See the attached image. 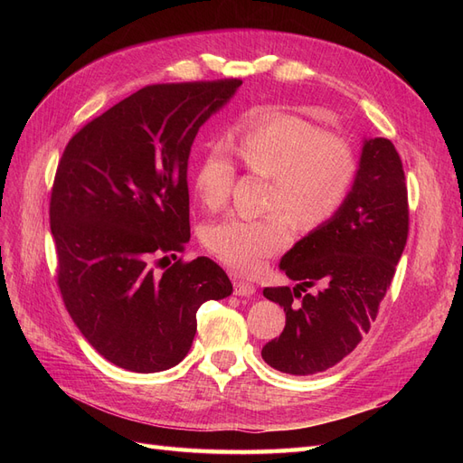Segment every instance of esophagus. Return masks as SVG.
I'll use <instances>...</instances> for the list:
<instances>
[{"label": "esophagus", "mask_w": 463, "mask_h": 463, "mask_svg": "<svg viewBox=\"0 0 463 463\" xmlns=\"http://www.w3.org/2000/svg\"><path fill=\"white\" fill-rule=\"evenodd\" d=\"M255 291H257V288L253 284L243 282V279H233V293H235V296L250 298Z\"/></svg>", "instance_id": "obj_1"}]
</instances>
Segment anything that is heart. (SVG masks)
Listing matches in <instances>:
<instances>
[{"label":"heart","mask_w":463,"mask_h":463,"mask_svg":"<svg viewBox=\"0 0 463 463\" xmlns=\"http://www.w3.org/2000/svg\"><path fill=\"white\" fill-rule=\"evenodd\" d=\"M232 148L249 172L270 177L266 206L282 209L299 230L318 228L338 213L357 172L345 141L288 114L249 119L237 129ZM233 177L226 150H208L194 172L197 197L208 210H220ZM281 213L272 210L259 218L232 214L218 220L204 230V245L233 272L257 274L289 243V223Z\"/></svg>","instance_id":"1"}]
</instances>
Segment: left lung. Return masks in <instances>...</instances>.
<instances>
[{"label":"left lung","mask_w":463,"mask_h":463,"mask_svg":"<svg viewBox=\"0 0 463 463\" xmlns=\"http://www.w3.org/2000/svg\"><path fill=\"white\" fill-rule=\"evenodd\" d=\"M408 187L400 154L365 138L347 199L279 260L296 288H264L284 307L286 326L262 359L288 374H317L349 355L369 332L408 241ZM317 285L315 294L306 289Z\"/></svg>","instance_id":"left-lung-1"}]
</instances>
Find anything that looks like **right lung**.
Wrapping results in <instances>:
<instances>
[{
  "mask_svg": "<svg viewBox=\"0 0 463 463\" xmlns=\"http://www.w3.org/2000/svg\"><path fill=\"white\" fill-rule=\"evenodd\" d=\"M240 87V79L145 87L63 150L50 201L58 286L80 334L121 369L175 367L199 307L232 296L228 274L208 257L162 272L152 264L189 241L191 146Z\"/></svg>",
  "mask_w": 463,
  "mask_h": 463,
  "instance_id": "obj_1",
  "label": "right lung"
}]
</instances>
